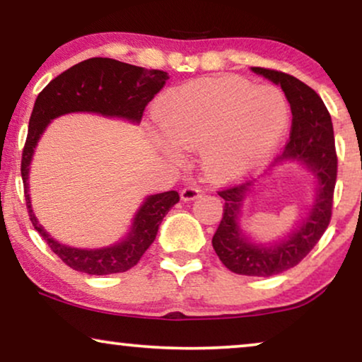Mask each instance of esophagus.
Returning a JSON list of instances; mask_svg holds the SVG:
<instances>
[{"instance_id":"obj_1","label":"esophagus","mask_w":362,"mask_h":362,"mask_svg":"<svg viewBox=\"0 0 362 362\" xmlns=\"http://www.w3.org/2000/svg\"><path fill=\"white\" fill-rule=\"evenodd\" d=\"M199 196H201V187L196 186V185H189V186L182 187V189H181V199L182 201L197 199Z\"/></svg>"}]
</instances>
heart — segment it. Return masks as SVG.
Here are the masks:
<instances>
[{
  "label": "heart",
  "mask_w": 362,
  "mask_h": 362,
  "mask_svg": "<svg viewBox=\"0 0 362 362\" xmlns=\"http://www.w3.org/2000/svg\"><path fill=\"white\" fill-rule=\"evenodd\" d=\"M288 103L272 86L237 76L196 78L171 88L158 105V122L173 145L201 150L204 175L234 180L279 140L288 123ZM173 160L180 153L168 150Z\"/></svg>",
  "instance_id": "1"
}]
</instances>
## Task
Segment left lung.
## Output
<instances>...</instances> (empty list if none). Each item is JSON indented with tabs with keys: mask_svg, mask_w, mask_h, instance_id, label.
I'll use <instances>...</instances> for the list:
<instances>
[{
	"mask_svg": "<svg viewBox=\"0 0 362 362\" xmlns=\"http://www.w3.org/2000/svg\"><path fill=\"white\" fill-rule=\"evenodd\" d=\"M272 82L279 83L291 108L290 140L279 160H298L313 171L318 180V196L310 216L288 239L264 247L247 240L237 226V214L245 191L252 182L227 186L217 191L224 199L221 224L212 237L217 257L234 274L247 276H272L298 265L318 244L328 229L333 214V196L338 176V155L334 146L333 123L328 108L313 88L290 74L265 67H252Z\"/></svg>",
	"mask_w": 362,
	"mask_h": 362,
	"instance_id": "8db88e82",
	"label": "left lung"
}]
</instances>
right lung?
Returning <instances> with one entry per match:
<instances>
[{"instance_id": "right-lung-1", "label": "right lung", "mask_w": 362, "mask_h": 362, "mask_svg": "<svg viewBox=\"0 0 362 362\" xmlns=\"http://www.w3.org/2000/svg\"><path fill=\"white\" fill-rule=\"evenodd\" d=\"M166 81L168 74L165 71H148L115 59L92 57L57 76L36 98L21 158L26 209L39 235L47 242L54 254L74 270L88 275H108L122 274L135 267L156 239L163 217L180 201V194L176 191H166L148 197L135 216L132 232L120 244L97 250L74 249L59 244L49 237L41 224H37L28 194L29 165L39 136L52 118L71 112H95L138 123L145 107L161 90Z\"/></svg>"}]
</instances>
